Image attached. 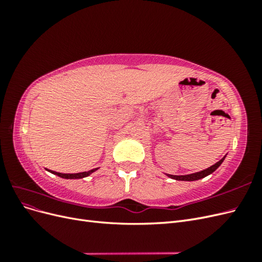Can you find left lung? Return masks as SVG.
I'll use <instances>...</instances> for the list:
<instances>
[{
    "label": "left lung",
    "instance_id": "left-lung-1",
    "mask_svg": "<svg viewBox=\"0 0 262 262\" xmlns=\"http://www.w3.org/2000/svg\"><path fill=\"white\" fill-rule=\"evenodd\" d=\"M225 157H226V155H225L223 158H222L221 161H219L217 163L212 165L211 167H209V168H207V169H204V170H201V171L194 172V173H189V175H180V176L169 175V173H166V175H167L169 178L175 179V180H182V181H194V180H199V179H201V178H204V177L209 176L210 173H212L213 171H215V170L220 167L221 164L224 162Z\"/></svg>",
    "mask_w": 262,
    "mask_h": 262
}]
</instances>
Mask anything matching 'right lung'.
I'll list each match as a JSON object with an SVG mask.
<instances>
[{
	"label": "right lung",
	"instance_id": "right-lung-1",
	"mask_svg": "<svg viewBox=\"0 0 262 262\" xmlns=\"http://www.w3.org/2000/svg\"><path fill=\"white\" fill-rule=\"evenodd\" d=\"M97 169L98 168H94V169H91L89 171H83V172H77V173H62V172H57V171H53V170H49V171L54 173V175L61 177V178H66V179H80V178H84V177L90 176L92 172L96 171Z\"/></svg>",
	"mask_w": 262,
	"mask_h": 262
}]
</instances>
